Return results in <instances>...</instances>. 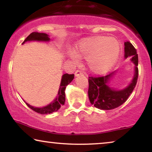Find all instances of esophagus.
I'll return each mask as SVG.
<instances>
[{
    "mask_svg": "<svg viewBox=\"0 0 152 152\" xmlns=\"http://www.w3.org/2000/svg\"><path fill=\"white\" fill-rule=\"evenodd\" d=\"M75 77H78L80 75H83V73L80 70H76L75 72Z\"/></svg>",
    "mask_w": 152,
    "mask_h": 152,
    "instance_id": "1",
    "label": "esophagus"
}]
</instances>
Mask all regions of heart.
Segmentation results:
<instances>
[{
    "mask_svg": "<svg viewBox=\"0 0 152 152\" xmlns=\"http://www.w3.org/2000/svg\"><path fill=\"white\" fill-rule=\"evenodd\" d=\"M120 45L114 37L97 36L82 41L70 54L74 62L86 59V66L94 74H104L113 67L120 55Z\"/></svg>",
    "mask_w": 152,
    "mask_h": 152,
    "instance_id": "heart-1",
    "label": "heart"
}]
</instances>
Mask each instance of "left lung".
Here are the masks:
<instances>
[{"label": "left lung", "instance_id": "8db88e82", "mask_svg": "<svg viewBox=\"0 0 152 152\" xmlns=\"http://www.w3.org/2000/svg\"><path fill=\"white\" fill-rule=\"evenodd\" d=\"M124 59L130 57V61L134 64V75L127 86L122 89H116L111 86V80L116 70L109 75L100 77H89L88 98L95 107L102 110L115 109L124 104L132 94L136 86L138 77V57L136 50L129 41L124 42Z\"/></svg>", "mask_w": 152, "mask_h": 152}]
</instances>
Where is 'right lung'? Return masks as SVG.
I'll return each mask as SVG.
<instances>
[{"label": "right lung", "mask_w": 152, "mask_h": 152, "mask_svg": "<svg viewBox=\"0 0 152 152\" xmlns=\"http://www.w3.org/2000/svg\"><path fill=\"white\" fill-rule=\"evenodd\" d=\"M28 41H41V42H50V38L48 35L45 33H39L37 32H34L29 35L27 38L25 39V41L22 43V44H24L26 42ZM74 79V74L69 75V74H64L61 77V83H60V86L58 91V93L56 98L45 107H33V106L29 104L24 100L25 102L28 107L32 109L37 113L41 114H49L52 113L53 112L57 111L60 109L61 106L64 105L65 103L66 100V95H65V90L66 86L72 82V80Z\"/></svg>", "instance_id": "1"}]
</instances>
